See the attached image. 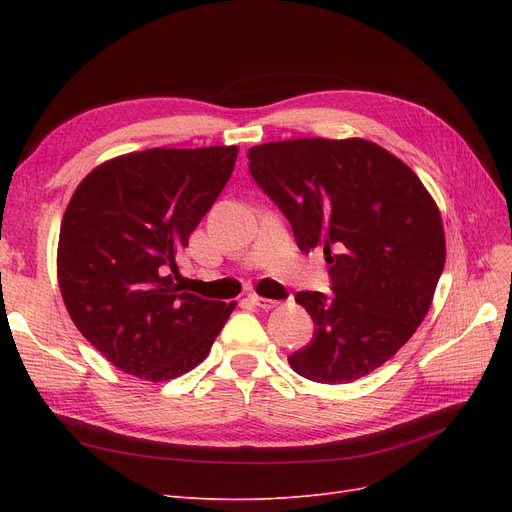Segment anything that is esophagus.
Wrapping results in <instances>:
<instances>
[{
    "instance_id": "obj_1",
    "label": "esophagus",
    "mask_w": 512,
    "mask_h": 512,
    "mask_svg": "<svg viewBox=\"0 0 512 512\" xmlns=\"http://www.w3.org/2000/svg\"><path fill=\"white\" fill-rule=\"evenodd\" d=\"M250 301L256 305V307H260V309H273L275 305H277V301L275 299H267V297H258V294H252L250 297Z\"/></svg>"
}]
</instances>
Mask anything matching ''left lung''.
I'll list each match as a JSON object with an SVG mask.
<instances>
[{
	"label": "left lung",
	"instance_id": "obj_1",
	"mask_svg": "<svg viewBox=\"0 0 512 512\" xmlns=\"http://www.w3.org/2000/svg\"><path fill=\"white\" fill-rule=\"evenodd\" d=\"M258 188L280 207L301 252L322 247L333 294L297 292L312 342L288 356L299 376L346 384L414 335L444 269L440 211L393 153L363 138H297L247 153Z\"/></svg>",
	"mask_w": 512,
	"mask_h": 512
}]
</instances>
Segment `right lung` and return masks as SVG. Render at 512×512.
Wrapping results in <instances>:
<instances>
[{"label": "right lung", "instance_id": "1", "mask_svg": "<svg viewBox=\"0 0 512 512\" xmlns=\"http://www.w3.org/2000/svg\"><path fill=\"white\" fill-rule=\"evenodd\" d=\"M237 147L147 149L81 181L59 230L57 277L76 329L151 382L188 374L235 303L183 290L177 256L224 190Z\"/></svg>", "mask_w": 512, "mask_h": 512}]
</instances>
